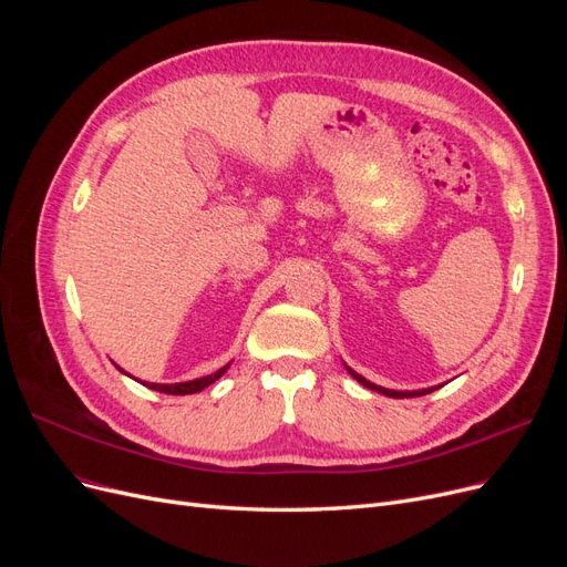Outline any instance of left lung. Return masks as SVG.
Returning <instances> with one entry per match:
<instances>
[{
	"label": "left lung",
	"mask_w": 567,
	"mask_h": 567,
	"mask_svg": "<svg viewBox=\"0 0 567 567\" xmlns=\"http://www.w3.org/2000/svg\"><path fill=\"white\" fill-rule=\"evenodd\" d=\"M346 369H348V373L352 375V379H354L357 383H362L364 388L375 390V392H381V394H388V398H394V400H402V398H419V394H427V392L437 390V388H423V390H390V388H381V385H375V383L367 381L362 373H357V371H354V369H350L348 364H346Z\"/></svg>",
	"instance_id": "1"
}]
</instances>
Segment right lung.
Instances as JSON below:
<instances>
[{"label": "right lung", "mask_w": 567, "mask_h": 567, "mask_svg": "<svg viewBox=\"0 0 567 567\" xmlns=\"http://www.w3.org/2000/svg\"><path fill=\"white\" fill-rule=\"evenodd\" d=\"M231 367V362L229 364H225L221 369H217L215 373H210V375H203V379H194V381H184V383H148V381H144L142 385H146V388H151V390H158V392H165V394H194V392H200L203 388H208V385H213L215 381H219L221 375L227 373V369ZM115 369L117 371H123L125 375H130L125 369H120L117 364H115ZM132 379V375H130ZM134 381H140V379H134Z\"/></svg>", "instance_id": "obj_1"}]
</instances>
